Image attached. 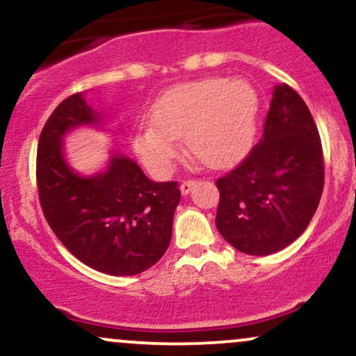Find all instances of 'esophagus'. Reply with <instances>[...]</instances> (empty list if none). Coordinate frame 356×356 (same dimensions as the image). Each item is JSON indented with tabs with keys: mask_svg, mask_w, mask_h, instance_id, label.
Returning <instances> with one entry per match:
<instances>
[{
	"mask_svg": "<svg viewBox=\"0 0 356 356\" xmlns=\"http://www.w3.org/2000/svg\"><path fill=\"white\" fill-rule=\"evenodd\" d=\"M195 184H197V181H195V179H187V181H184L182 184H181V192L184 195H187L189 194V192L194 189V186Z\"/></svg>",
	"mask_w": 356,
	"mask_h": 356,
	"instance_id": "1",
	"label": "esophagus"
}]
</instances>
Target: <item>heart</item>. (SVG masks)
Listing matches in <instances>:
<instances>
[{
	"mask_svg": "<svg viewBox=\"0 0 356 356\" xmlns=\"http://www.w3.org/2000/svg\"><path fill=\"white\" fill-rule=\"evenodd\" d=\"M257 93L246 80L206 79L167 90L150 112V124L134 149L155 175H169L179 157L175 140L211 169L239 161L254 137Z\"/></svg>",
	"mask_w": 356,
	"mask_h": 356,
	"instance_id": "1",
	"label": "heart"
}]
</instances>
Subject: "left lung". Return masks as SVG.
I'll return each instance as SVG.
<instances>
[{
    "label": "left lung",
    "instance_id": "left-lung-1",
    "mask_svg": "<svg viewBox=\"0 0 356 356\" xmlns=\"http://www.w3.org/2000/svg\"><path fill=\"white\" fill-rule=\"evenodd\" d=\"M323 184V149L312 112L289 85H277L261 140L216 181V226L238 251L273 254L303 234Z\"/></svg>",
    "mask_w": 356,
    "mask_h": 356
}]
</instances>
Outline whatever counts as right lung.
Masks as SVG:
<instances>
[{
    "label": "right lung",
    "instance_id": "1",
    "mask_svg": "<svg viewBox=\"0 0 356 356\" xmlns=\"http://www.w3.org/2000/svg\"><path fill=\"white\" fill-rule=\"evenodd\" d=\"M97 115L81 93L48 117L36 152V186L44 219L65 248L87 266L112 276H134L154 266L172 236L179 184L152 182L132 159L115 155L107 172L76 175L61 155L68 129Z\"/></svg>",
    "mask_w": 356,
    "mask_h": 356
}]
</instances>
